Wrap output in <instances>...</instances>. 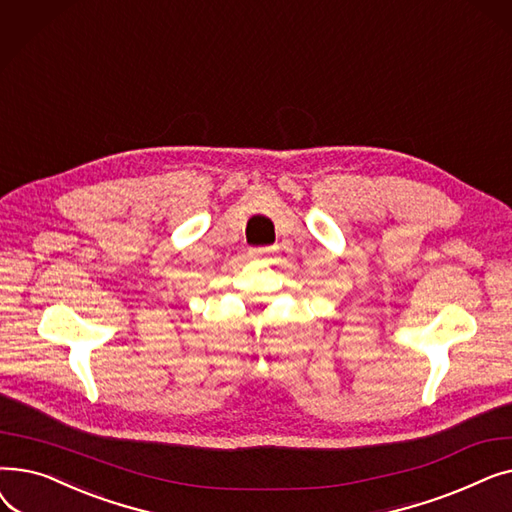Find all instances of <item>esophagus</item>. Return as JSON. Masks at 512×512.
Masks as SVG:
<instances>
[{"instance_id": "esophagus-1", "label": "esophagus", "mask_w": 512, "mask_h": 512, "mask_svg": "<svg viewBox=\"0 0 512 512\" xmlns=\"http://www.w3.org/2000/svg\"><path fill=\"white\" fill-rule=\"evenodd\" d=\"M274 253L272 247H257V249H251V257L255 259H263V257H270Z\"/></svg>"}]
</instances>
